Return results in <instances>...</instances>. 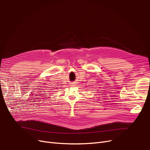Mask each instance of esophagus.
<instances>
[{"label":"esophagus","instance_id":"1","mask_svg":"<svg viewBox=\"0 0 150 150\" xmlns=\"http://www.w3.org/2000/svg\"><path fill=\"white\" fill-rule=\"evenodd\" d=\"M71 86H74V85H75V84H74V83H71Z\"/></svg>","mask_w":150,"mask_h":150}]
</instances>
